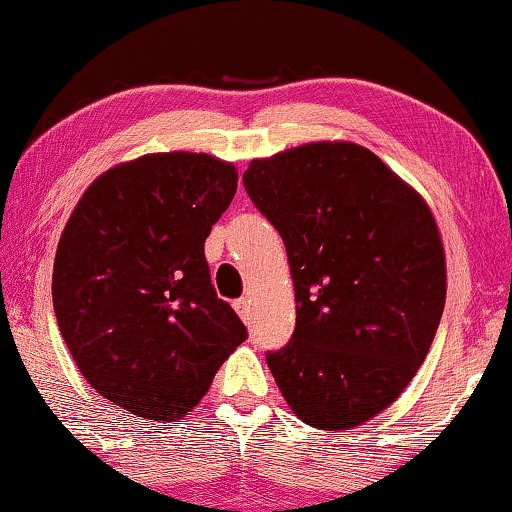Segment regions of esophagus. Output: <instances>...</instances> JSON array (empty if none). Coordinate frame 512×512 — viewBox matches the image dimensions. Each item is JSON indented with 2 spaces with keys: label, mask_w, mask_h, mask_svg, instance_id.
I'll list each match as a JSON object with an SVG mask.
<instances>
[{
  "label": "esophagus",
  "mask_w": 512,
  "mask_h": 512,
  "mask_svg": "<svg viewBox=\"0 0 512 512\" xmlns=\"http://www.w3.org/2000/svg\"><path fill=\"white\" fill-rule=\"evenodd\" d=\"M235 311H238L244 323H249L251 321V300L249 298L235 300Z\"/></svg>",
  "instance_id": "obj_1"
}]
</instances>
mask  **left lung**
Segmentation results:
<instances>
[{"label": "left lung", "mask_w": 512, "mask_h": 512, "mask_svg": "<svg viewBox=\"0 0 512 512\" xmlns=\"http://www.w3.org/2000/svg\"><path fill=\"white\" fill-rule=\"evenodd\" d=\"M251 203L286 244L295 330L265 360L302 422L374 418L416 376L446 305V258L427 203L355 143L251 161Z\"/></svg>", "instance_id": "left-lung-1"}]
</instances>
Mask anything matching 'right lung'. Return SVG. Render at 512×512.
<instances>
[{"mask_svg":"<svg viewBox=\"0 0 512 512\" xmlns=\"http://www.w3.org/2000/svg\"><path fill=\"white\" fill-rule=\"evenodd\" d=\"M235 189L238 170L210 154H147L94 180L64 228L59 332L87 383L133 416L194 409L247 339L205 261Z\"/></svg>","mask_w":512,"mask_h":512,"instance_id":"obj_1","label":"right lung"}]
</instances>
